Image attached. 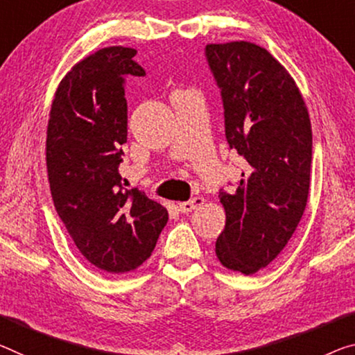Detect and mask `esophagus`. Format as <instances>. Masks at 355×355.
<instances>
[{
    "label": "esophagus",
    "instance_id": "1",
    "mask_svg": "<svg viewBox=\"0 0 355 355\" xmlns=\"http://www.w3.org/2000/svg\"><path fill=\"white\" fill-rule=\"evenodd\" d=\"M203 203H205V200L201 198V196H195V198H192V200L184 201V203H179V211L184 212V214H187V212L198 209L200 206H203Z\"/></svg>",
    "mask_w": 355,
    "mask_h": 355
}]
</instances>
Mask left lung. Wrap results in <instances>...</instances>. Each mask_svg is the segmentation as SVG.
Listing matches in <instances>:
<instances>
[{"mask_svg": "<svg viewBox=\"0 0 355 355\" xmlns=\"http://www.w3.org/2000/svg\"><path fill=\"white\" fill-rule=\"evenodd\" d=\"M205 55L220 90L227 143L246 160L236 190L219 192L227 220L216 255L228 270L254 275L286 248L306 208L308 109L291 74L263 47L208 44Z\"/></svg>", "mask_w": 355, "mask_h": 355, "instance_id": "obj_1", "label": "left lung"}]
</instances>
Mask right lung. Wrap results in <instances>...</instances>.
<instances>
[{
	"instance_id": "add662e5",
	"label": "right lung",
	"mask_w": 355,
	"mask_h": 355,
	"mask_svg": "<svg viewBox=\"0 0 355 355\" xmlns=\"http://www.w3.org/2000/svg\"><path fill=\"white\" fill-rule=\"evenodd\" d=\"M135 49L106 47L64 76L53 98L46 160L53 205L79 252L122 275L150 257L168 211L119 173L127 143L125 78L144 76Z\"/></svg>"
}]
</instances>
